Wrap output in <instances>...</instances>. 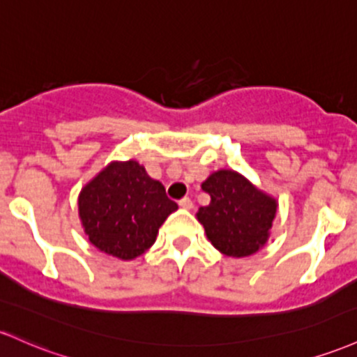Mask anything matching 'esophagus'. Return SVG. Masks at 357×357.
<instances>
[{"instance_id":"esophagus-1","label":"esophagus","mask_w":357,"mask_h":357,"mask_svg":"<svg viewBox=\"0 0 357 357\" xmlns=\"http://www.w3.org/2000/svg\"><path fill=\"white\" fill-rule=\"evenodd\" d=\"M179 206L185 210H191L193 208V202H191L190 198H183V199H179Z\"/></svg>"}]
</instances>
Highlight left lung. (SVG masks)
<instances>
[{
	"label": "left lung",
	"mask_w": 357,
	"mask_h": 357,
	"mask_svg": "<svg viewBox=\"0 0 357 357\" xmlns=\"http://www.w3.org/2000/svg\"><path fill=\"white\" fill-rule=\"evenodd\" d=\"M210 203L197 218L215 249L230 257H248L262 249L271 236L276 198L234 169L211 172L202 183Z\"/></svg>",
	"instance_id": "8db88e82"
}]
</instances>
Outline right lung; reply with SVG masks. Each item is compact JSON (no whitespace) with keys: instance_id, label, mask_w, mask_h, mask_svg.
Instances as JSON below:
<instances>
[{"instance_id":"add662e5","label":"right lung","mask_w":357,"mask_h":357,"mask_svg":"<svg viewBox=\"0 0 357 357\" xmlns=\"http://www.w3.org/2000/svg\"><path fill=\"white\" fill-rule=\"evenodd\" d=\"M178 210L162 183L137 160H112L77 197L81 227L88 241L121 261H132L155 242L159 227Z\"/></svg>"}]
</instances>
